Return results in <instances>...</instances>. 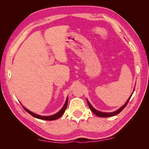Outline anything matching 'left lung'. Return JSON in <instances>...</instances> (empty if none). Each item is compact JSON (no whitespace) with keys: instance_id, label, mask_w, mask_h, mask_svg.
I'll use <instances>...</instances> for the list:
<instances>
[{"instance_id":"left-lung-1","label":"left lung","mask_w":149,"mask_h":149,"mask_svg":"<svg viewBox=\"0 0 149 149\" xmlns=\"http://www.w3.org/2000/svg\"><path fill=\"white\" fill-rule=\"evenodd\" d=\"M132 95V93L131 94V95L130 96V97L129 98L127 101V102H126V103L124 104V105H123L122 107H120V108L119 109H118L117 111H116L113 112V113H102V112L99 111H97V110H96L95 108H93V106L91 105L90 103L89 102V101H88V100H87V102H88V106H89V107L90 108L91 111H92L94 114H95V115H96L97 116H99V117H109V116H115V115H118V113H120V112H121L126 107V106H127V103H128V102H129V99H130V98L131 97Z\"/></svg>"}]
</instances>
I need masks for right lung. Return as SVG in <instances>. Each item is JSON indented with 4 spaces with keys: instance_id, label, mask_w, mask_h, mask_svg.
I'll use <instances>...</instances> for the list:
<instances>
[{
    "instance_id": "obj_1",
    "label": "right lung",
    "mask_w": 149,
    "mask_h": 149,
    "mask_svg": "<svg viewBox=\"0 0 149 149\" xmlns=\"http://www.w3.org/2000/svg\"><path fill=\"white\" fill-rule=\"evenodd\" d=\"M67 104H68V98H67V99H66V102H65V105L63 106V107H62V109L60 110L58 113H56V114H55V115H54L48 116H43L38 115H36V114L30 111L29 110L26 109V108H25V107H24V108L25 110L26 111L27 113H29L30 115H31L34 117H35V118H39V119H41V120H56V119L59 118V117H61L63 115V113H65V110L66 109V107H67Z\"/></svg>"
}]
</instances>
